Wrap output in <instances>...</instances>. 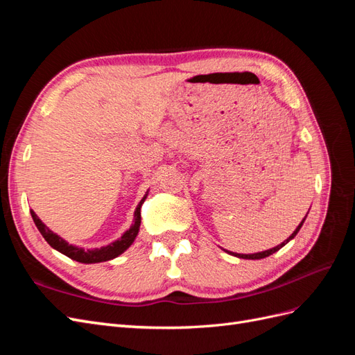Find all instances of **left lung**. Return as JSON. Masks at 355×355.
Wrapping results in <instances>:
<instances>
[{
  "instance_id": "8db88e82",
  "label": "left lung",
  "mask_w": 355,
  "mask_h": 355,
  "mask_svg": "<svg viewBox=\"0 0 355 355\" xmlns=\"http://www.w3.org/2000/svg\"><path fill=\"white\" fill-rule=\"evenodd\" d=\"M306 218V216H305ZM305 220V219H304ZM304 220L299 223V227L295 230V232L290 235V237L286 240V241H283L282 244H278L277 247H274V249H270V250H265V252H259V253H253V254H240V253H231V252H228V253H231V254H234V256H237V257H241V259H263V257H266V256H270V254H272V253H275V252H278L282 249L283 245H286L290 240L292 239H295V235L299 232V230H300V227H302L304 225Z\"/></svg>"
}]
</instances>
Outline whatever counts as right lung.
<instances>
[{"label": "right lung", "instance_id": "1", "mask_svg": "<svg viewBox=\"0 0 355 355\" xmlns=\"http://www.w3.org/2000/svg\"><path fill=\"white\" fill-rule=\"evenodd\" d=\"M146 196L148 194H145L142 201L139 202V206L135 211L133 227L123 235L121 240H118V241H115L110 245H106V247H102V249H94V250L78 249V247L71 245L65 240H62L59 235H56L55 232L50 231L46 227V225L40 220V218L37 216L34 210H31V216H32V219H34L37 228L41 232L42 237H44V240L53 247V249H56L58 252L71 257V259H73V261L81 262V263H98V262H105V261L114 259V257H116L118 254H121L125 249H128V247L132 245V243L135 241L136 235L139 232V227H141V206H142V202L145 201Z\"/></svg>", "mask_w": 355, "mask_h": 355}]
</instances>
